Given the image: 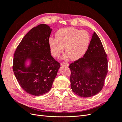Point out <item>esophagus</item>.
Returning a JSON list of instances; mask_svg holds the SVG:
<instances>
[{"instance_id": "obj_1", "label": "esophagus", "mask_w": 122, "mask_h": 122, "mask_svg": "<svg viewBox=\"0 0 122 122\" xmlns=\"http://www.w3.org/2000/svg\"><path fill=\"white\" fill-rule=\"evenodd\" d=\"M61 66H65V67H68L69 66V64L67 62H61Z\"/></svg>"}]
</instances>
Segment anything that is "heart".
I'll return each instance as SVG.
<instances>
[{"instance_id":"1","label":"heart","mask_w":122,"mask_h":122,"mask_svg":"<svg viewBox=\"0 0 122 122\" xmlns=\"http://www.w3.org/2000/svg\"><path fill=\"white\" fill-rule=\"evenodd\" d=\"M91 36L87 31L72 27L60 29L55 38L48 40L50 51L54 57H58L65 50L64 60L69 58L75 61L81 58L87 51L91 42Z\"/></svg>"}]
</instances>
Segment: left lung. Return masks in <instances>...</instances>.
<instances>
[{"instance_id": "obj_1", "label": "left lung", "mask_w": 122, "mask_h": 122, "mask_svg": "<svg viewBox=\"0 0 122 122\" xmlns=\"http://www.w3.org/2000/svg\"><path fill=\"white\" fill-rule=\"evenodd\" d=\"M69 68L71 87L75 94L90 97L102 90L108 72V61L101 40L95 32L83 57L72 62Z\"/></svg>"}]
</instances>
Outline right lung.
<instances>
[{"label": "right lung", "instance_id": "1", "mask_svg": "<svg viewBox=\"0 0 122 122\" xmlns=\"http://www.w3.org/2000/svg\"><path fill=\"white\" fill-rule=\"evenodd\" d=\"M52 29L46 24L32 28L22 40L15 52L13 70L21 87L34 96L48 92L60 68L51 56L48 43ZM29 59L31 64L26 66Z\"/></svg>", "mask_w": 122, "mask_h": 122}]
</instances>
